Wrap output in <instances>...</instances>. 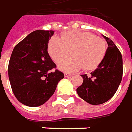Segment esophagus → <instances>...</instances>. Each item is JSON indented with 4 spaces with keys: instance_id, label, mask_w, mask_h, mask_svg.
<instances>
[{
    "instance_id": "34e87169",
    "label": "esophagus",
    "mask_w": 132,
    "mask_h": 132,
    "mask_svg": "<svg viewBox=\"0 0 132 132\" xmlns=\"http://www.w3.org/2000/svg\"><path fill=\"white\" fill-rule=\"evenodd\" d=\"M73 75L71 73H65V77L66 78H69V77H72Z\"/></svg>"
}]
</instances>
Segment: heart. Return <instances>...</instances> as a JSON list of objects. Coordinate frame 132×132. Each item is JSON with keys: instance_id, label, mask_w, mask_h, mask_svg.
<instances>
[{"instance_id": "heart-1", "label": "heart", "mask_w": 132, "mask_h": 132, "mask_svg": "<svg viewBox=\"0 0 132 132\" xmlns=\"http://www.w3.org/2000/svg\"><path fill=\"white\" fill-rule=\"evenodd\" d=\"M70 50L71 57L60 61ZM47 50L52 60L59 64L65 72H73L84 67L85 70L95 69L104 59L106 51V42L92 32L67 30L61 37L54 36L49 39Z\"/></svg>"}]
</instances>
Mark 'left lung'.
Instances as JSON below:
<instances>
[{
    "label": "left lung",
    "mask_w": 132,
    "mask_h": 132,
    "mask_svg": "<svg viewBox=\"0 0 132 132\" xmlns=\"http://www.w3.org/2000/svg\"><path fill=\"white\" fill-rule=\"evenodd\" d=\"M108 48L98 67L90 75H81L83 82L77 88L82 100L93 105L102 104L113 97L123 76L121 52L110 38L104 36Z\"/></svg>",
    "instance_id": "obj_1"
}]
</instances>
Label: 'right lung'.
Wrapping results in <instances>:
<instances>
[{
	"mask_svg": "<svg viewBox=\"0 0 132 132\" xmlns=\"http://www.w3.org/2000/svg\"><path fill=\"white\" fill-rule=\"evenodd\" d=\"M53 34V30H35L13 50L8 67L11 89L17 100L27 106L46 103L64 78L47 50Z\"/></svg>",
	"mask_w": 132,
	"mask_h": 132,
	"instance_id": "obj_1",
	"label": "right lung"
}]
</instances>
